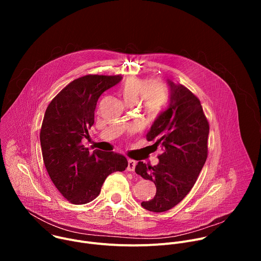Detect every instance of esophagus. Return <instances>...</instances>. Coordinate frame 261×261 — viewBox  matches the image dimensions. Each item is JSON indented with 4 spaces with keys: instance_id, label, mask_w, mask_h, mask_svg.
Listing matches in <instances>:
<instances>
[{
    "instance_id": "1",
    "label": "esophagus",
    "mask_w": 261,
    "mask_h": 261,
    "mask_svg": "<svg viewBox=\"0 0 261 261\" xmlns=\"http://www.w3.org/2000/svg\"><path fill=\"white\" fill-rule=\"evenodd\" d=\"M135 165H136V162H135L134 160H132V159H129V160H128V167H127V169H128L129 171H134Z\"/></svg>"
}]
</instances>
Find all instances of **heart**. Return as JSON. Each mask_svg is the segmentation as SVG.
Listing matches in <instances>:
<instances>
[{"label": "heart", "mask_w": 261, "mask_h": 261, "mask_svg": "<svg viewBox=\"0 0 261 261\" xmlns=\"http://www.w3.org/2000/svg\"><path fill=\"white\" fill-rule=\"evenodd\" d=\"M119 93L127 104L133 105L139 100V107L142 113L151 119H155L162 114L169 98L168 90L163 83L150 82L137 76L127 77L121 84Z\"/></svg>", "instance_id": "heart-1"}]
</instances>
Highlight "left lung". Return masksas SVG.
<instances>
[{
	"label": "left lung",
	"instance_id": "obj_1",
	"mask_svg": "<svg viewBox=\"0 0 261 261\" xmlns=\"http://www.w3.org/2000/svg\"><path fill=\"white\" fill-rule=\"evenodd\" d=\"M169 107L157 118L147 141L162 145L159 164L146 166L139 161L137 174L155 182L156 195L142 201L151 212H166L179 203L193 188L207 158L208 121L199 99L182 85L168 81Z\"/></svg>",
	"mask_w": 261,
	"mask_h": 261
}]
</instances>
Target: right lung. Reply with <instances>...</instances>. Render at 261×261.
I'll list each match as a JSON object with an SVG mask.
<instances>
[{
	"label": "right lung",
	"mask_w": 261,
	"mask_h": 261,
	"mask_svg": "<svg viewBox=\"0 0 261 261\" xmlns=\"http://www.w3.org/2000/svg\"><path fill=\"white\" fill-rule=\"evenodd\" d=\"M122 76L89 74L67 85L48 104L40 130L45 168L59 192L73 204H86L101 191L105 178L124 171L127 159L82 144L94 124L99 97Z\"/></svg>",
	"instance_id": "obj_1"
}]
</instances>
